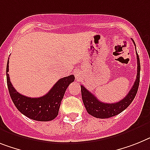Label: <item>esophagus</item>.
<instances>
[{"label":"esophagus","mask_w":150,"mask_h":150,"mask_svg":"<svg viewBox=\"0 0 150 150\" xmlns=\"http://www.w3.org/2000/svg\"><path fill=\"white\" fill-rule=\"evenodd\" d=\"M78 74H79V72L77 70H75V75H76V77H78Z\"/></svg>","instance_id":"1"}]
</instances>
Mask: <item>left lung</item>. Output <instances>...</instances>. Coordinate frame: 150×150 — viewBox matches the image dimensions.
Segmentation results:
<instances>
[{
	"label": "left lung",
	"instance_id": "obj_1",
	"mask_svg": "<svg viewBox=\"0 0 150 150\" xmlns=\"http://www.w3.org/2000/svg\"><path fill=\"white\" fill-rule=\"evenodd\" d=\"M133 42L134 45L135 42ZM137 79L135 80L133 87L129 90L128 94L120 101L116 103H103L97 99V97L86 90L83 86L81 85V94L83 104L85 106L86 111L89 114L96 117V118L106 119L114 117L116 115L120 113L121 112L126 110L130 103L134 100L137 95V90L139 88V74H140V62H139V55L137 52Z\"/></svg>",
	"mask_w": 150,
	"mask_h": 150
}]
</instances>
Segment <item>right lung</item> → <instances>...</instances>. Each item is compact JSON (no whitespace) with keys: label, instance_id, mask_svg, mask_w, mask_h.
<instances>
[{"label":"right lung","instance_id":"obj_1","mask_svg":"<svg viewBox=\"0 0 150 150\" xmlns=\"http://www.w3.org/2000/svg\"><path fill=\"white\" fill-rule=\"evenodd\" d=\"M9 60L7 64V83L10 96L17 109L28 118L37 121H50L57 117L61 100L68 86L74 81V75L61 78L46 95L38 98L23 96L13 88L10 80Z\"/></svg>","mask_w":150,"mask_h":150}]
</instances>
